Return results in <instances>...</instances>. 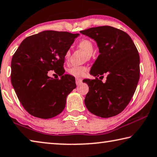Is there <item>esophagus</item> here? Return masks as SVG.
Returning <instances> with one entry per match:
<instances>
[{
	"instance_id": "34e87169",
	"label": "esophagus",
	"mask_w": 157,
	"mask_h": 157,
	"mask_svg": "<svg viewBox=\"0 0 157 157\" xmlns=\"http://www.w3.org/2000/svg\"><path fill=\"white\" fill-rule=\"evenodd\" d=\"M82 83V80L80 78H76V86H79V85H81V83Z\"/></svg>"
}]
</instances>
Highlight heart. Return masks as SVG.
<instances>
[{
	"mask_svg": "<svg viewBox=\"0 0 157 157\" xmlns=\"http://www.w3.org/2000/svg\"><path fill=\"white\" fill-rule=\"evenodd\" d=\"M78 47L89 55L92 54L94 51V45L92 41L88 39H83L79 41ZM69 55H70V52H66L65 54V59H67ZM86 70L87 68L86 67H73L69 70V73L74 76L82 77L85 75Z\"/></svg>",
	"mask_w": 157,
	"mask_h": 157,
	"instance_id": "heart-1",
	"label": "heart"
}]
</instances>
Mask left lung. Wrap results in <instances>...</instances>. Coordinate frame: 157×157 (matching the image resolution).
Segmentation results:
<instances>
[{
    "mask_svg": "<svg viewBox=\"0 0 157 157\" xmlns=\"http://www.w3.org/2000/svg\"><path fill=\"white\" fill-rule=\"evenodd\" d=\"M80 32L97 42L100 53L90 71L96 79L83 80L89 86L84 101L86 108L102 118L116 116L135 92L140 74L138 50L127 33L113 27H92ZM105 73L108 76L103 84L98 76Z\"/></svg>",
    "mask_w": 157,
    "mask_h": 157,
    "instance_id": "left-lung-1",
    "label": "left lung"
}]
</instances>
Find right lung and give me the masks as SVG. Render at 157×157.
I'll return each instance as SVG.
<instances>
[{
  "label": "right lung",
  "mask_w": 157,
  "mask_h": 157,
  "mask_svg": "<svg viewBox=\"0 0 157 157\" xmlns=\"http://www.w3.org/2000/svg\"><path fill=\"white\" fill-rule=\"evenodd\" d=\"M78 34L48 30L24 39L13 55L11 81L25 110L40 119L61 113L67 95L76 88L75 78L64 74L65 54ZM54 70L61 76L47 75Z\"/></svg>",
  "instance_id": "obj_1"
}]
</instances>
